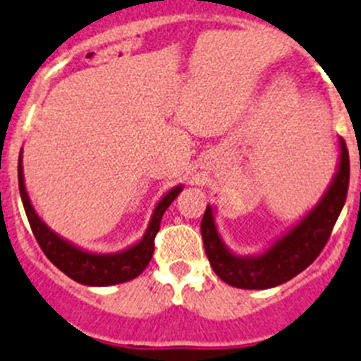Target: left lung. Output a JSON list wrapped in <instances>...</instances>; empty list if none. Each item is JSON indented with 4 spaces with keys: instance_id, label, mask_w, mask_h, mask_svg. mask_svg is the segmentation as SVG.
Returning <instances> with one entry per match:
<instances>
[{
    "instance_id": "obj_1",
    "label": "left lung",
    "mask_w": 361,
    "mask_h": 361,
    "mask_svg": "<svg viewBox=\"0 0 361 361\" xmlns=\"http://www.w3.org/2000/svg\"><path fill=\"white\" fill-rule=\"evenodd\" d=\"M341 145L337 171L317 204L296 226L259 254L238 255L229 250L215 224V208L206 206L201 234L213 271L226 284L240 289H269L291 281L309 268L330 238L344 208L349 187V153Z\"/></svg>"
}]
</instances>
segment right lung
<instances>
[{"label": "right lung", "mask_w": 361, "mask_h": 361, "mask_svg": "<svg viewBox=\"0 0 361 361\" xmlns=\"http://www.w3.org/2000/svg\"><path fill=\"white\" fill-rule=\"evenodd\" d=\"M17 173H19V192L20 199H23L24 212H26L31 231H33L44 254L47 255V259L56 268L61 269L66 277L79 282V284L93 286V288L123 284V282L139 277L145 271L148 262L152 261L153 250H155V236L160 229V220H162L164 213L169 208L171 202L183 190V185L173 187L157 202L141 240L120 252L99 254V252L84 250V248L73 245L72 241L61 238L38 216V213L35 212L33 204L30 201L26 185H24L23 149H20L19 155V169H17Z\"/></svg>", "instance_id": "right-lung-1"}]
</instances>
